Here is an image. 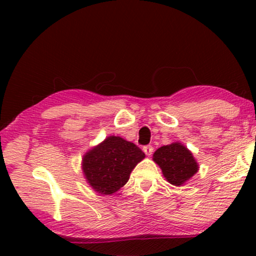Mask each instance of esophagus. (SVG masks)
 <instances>
[{"mask_svg": "<svg viewBox=\"0 0 256 256\" xmlns=\"http://www.w3.org/2000/svg\"><path fill=\"white\" fill-rule=\"evenodd\" d=\"M143 152H146V156H150L152 154V152H154L152 146H143Z\"/></svg>", "mask_w": 256, "mask_h": 256, "instance_id": "34e87169", "label": "esophagus"}]
</instances>
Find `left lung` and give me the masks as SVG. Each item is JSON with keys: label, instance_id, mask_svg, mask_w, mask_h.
I'll return each mask as SVG.
<instances>
[{"label": "left lung", "instance_id": "obj_1", "mask_svg": "<svg viewBox=\"0 0 256 256\" xmlns=\"http://www.w3.org/2000/svg\"><path fill=\"white\" fill-rule=\"evenodd\" d=\"M154 160L162 169L166 180L174 185H182L198 171L192 154L180 143L160 146L154 154Z\"/></svg>", "mask_w": 256, "mask_h": 256}]
</instances>
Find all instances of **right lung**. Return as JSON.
Instances as JSON below:
<instances>
[{"label":"right lung","instance_id":"add662e5","mask_svg":"<svg viewBox=\"0 0 256 256\" xmlns=\"http://www.w3.org/2000/svg\"><path fill=\"white\" fill-rule=\"evenodd\" d=\"M144 157L134 143L110 136L84 156V174L94 190L112 194L127 183L132 170Z\"/></svg>","mask_w":256,"mask_h":256}]
</instances>
